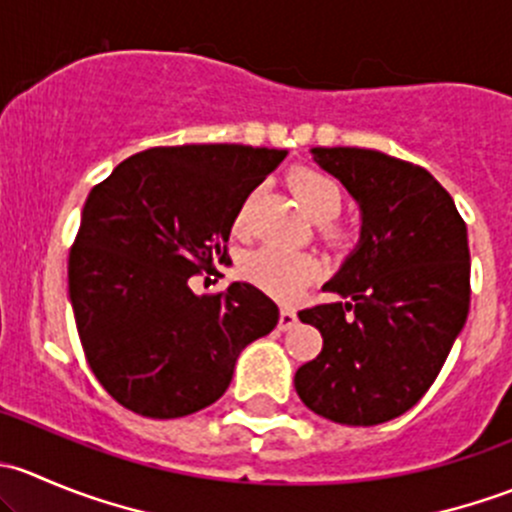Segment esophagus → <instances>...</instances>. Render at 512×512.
I'll use <instances>...</instances> for the list:
<instances>
[{
  "instance_id": "esophagus-1",
  "label": "esophagus",
  "mask_w": 512,
  "mask_h": 512,
  "mask_svg": "<svg viewBox=\"0 0 512 512\" xmlns=\"http://www.w3.org/2000/svg\"><path fill=\"white\" fill-rule=\"evenodd\" d=\"M294 324H297V312H294L292 307H282V312H280V329H282V332H289Z\"/></svg>"
}]
</instances>
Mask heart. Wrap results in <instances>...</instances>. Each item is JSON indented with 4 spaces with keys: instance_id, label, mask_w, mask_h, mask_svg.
I'll return each mask as SVG.
<instances>
[{
    "instance_id": "heart-1",
    "label": "heart",
    "mask_w": 512,
    "mask_h": 512,
    "mask_svg": "<svg viewBox=\"0 0 512 512\" xmlns=\"http://www.w3.org/2000/svg\"><path fill=\"white\" fill-rule=\"evenodd\" d=\"M289 188L297 195L299 205L312 215L314 220H332L342 210V190L329 175L314 168H297L289 175ZM252 198H247L240 205L235 215V230L245 232L247 220H250ZM324 235L337 240L339 227L324 225ZM242 275L250 285H255L262 292L272 294L277 299H294L309 282L317 280L319 262L307 252H289L280 247H262L242 262Z\"/></svg>"
}]
</instances>
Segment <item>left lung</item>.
<instances>
[{"instance_id":"left-lung-1","label":"left lung","mask_w":512,"mask_h":512,"mask_svg":"<svg viewBox=\"0 0 512 512\" xmlns=\"http://www.w3.org/2000/svg\"><path fill=\"white\" fill-rule=\"evenodd\" d=\"M361 208V240L324 285L337 302L299 312L322 332L294 389L344 426L406 414L431 389L471 304L466 223L421 165L366 148H312Z\"/></svg>"}]
</instances>
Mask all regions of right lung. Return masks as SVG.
I'll return each mask as SVG.
<instances>
[{
	"label": "right lung",
	"mask_w": 512,
	"mask_h": 512,
	"mask_svg": "<svg viewBox=\"0 0 512 512\" xmlns=\"http://www.w3.org/2000/svg\"><path fill=\"white\" fill-rule=\"evenodd\" d=\"M287 151L210 143L148 148L94 185L69 252V297L86 361L121 406L190 416L230 386L242 349L277 327V304L247 282L195 294L230 260L247 195Z\"/></svg>",
	"instance_id": "right-lung-1"
}]
</instances>
